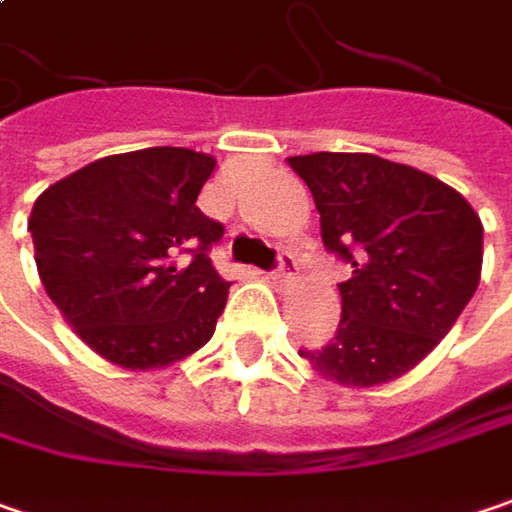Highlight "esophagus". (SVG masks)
<instances>
[{"instance_id":"1","label":"esophagus","mask_w":512,"mask_h":512,"mask_svg":"<svg viewBox=\"0 0 512 512\" xmlns=\"http://www.w3.org/2000/svg\"><path fill=\"white\" fill-rule=\"evenodd\" d=\"M296 268H299V262H296L294 253L282 250V253H279V259H276V268H273V273H270V279L282 285V282H288V279L294 276Z\"/></svg>"}]
</instances>
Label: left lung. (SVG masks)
I'll use <instances>...</instances> for the list:
<instances>
[{
	"label": "left lung",
	"mask_w": 512,
	"mask_h": 512,
	"mask_svg": "<svg viewBox=\"0 0 512 512\" xmlns=\"http://www.w3.org/2000/svg\"><path fill=\"white\" fill-rule=\"evenodd\" d=\"M288 164L314 195L322 244L354 268L340 282L337 334L299 357L348 389L397 380L473 299L481 218L444 181L369 152H314Z\"/></svg>",
	"instance_id": "left-lung-1"
}]
</instances>
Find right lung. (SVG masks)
I'll return each instance as SVG.
<instances>
[{
  "instance_id": "add662e5",
  "label": "right lung",
  "mask_w": 512,
  "mask_h": 512,
  "mask_svg": "<svg viewBox=\"0 0 512 512\" xmlns=\"http://www.w3.org/2000/svg\"><path fill=\"white\" fill-rule=\"evenodd\" d=\"M216 158L152 146L100 158L34 201L28 230L51 302L83 343L132 371L190 357L216 331L230 282L198 210Z\"/></svg>"
}]
</instances>
